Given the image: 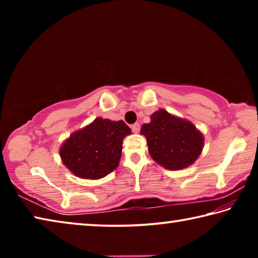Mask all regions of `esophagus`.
<instances>
[{
  "mask_svg": "<svg viewBox=\"0 0 258 258\" xmlns=\"http://www.w3.org/2000/svg\"><path fill=\"white\" fill-rule=\"evenodd\" d=\"M131 128H132L133 133H139L140 132V124L139 123H135L132 126H131Z\"/></svg>",
  "mask_w": 258,
  "mask_h": 258,
  "instance_id": "34e87169",
  "label": "esophagus"
}]
</instances>
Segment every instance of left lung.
Wrapping results in <instances>:
<instances>
[{
    "label": "left lung",
    "instance_id": "8db88e82",
    "mask_svg": "<svg viewBox=\"0 0 258 258\" xmlns=\"http://www.w3.org/2000/svg\"><path fill=\"white\" fill-rule=\"evenodd\" d=\"M141 134L154 160L172 171L194 164L203 150V134L196 126L163 109L152 113L149 124L142 125Z\"/></svg>",
    "mask_w": 258,
    "mask_h": 258
}]
</instances>
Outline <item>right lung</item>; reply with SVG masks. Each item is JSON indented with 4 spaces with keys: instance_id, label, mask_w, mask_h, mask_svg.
Returning <instances> with one entry per match:
<instances>
[{
    "instance_id": "add662e5",
    "label": "right lung",
    "mask_w": 258,
    "mask_h": 258,
    "mask_svg": "<svg viewBox=\"0 0 258 258\" xmlns=\"http://www.w3.org/2000/svg\"><path fill=\"white\" fill-rule=\"evenodd\" d=\"M130 133L123 120L99 117L64 141L60 149L61 159L78 177H104L118 166L123 139Z\"/></svg>"
}]
</instances>
